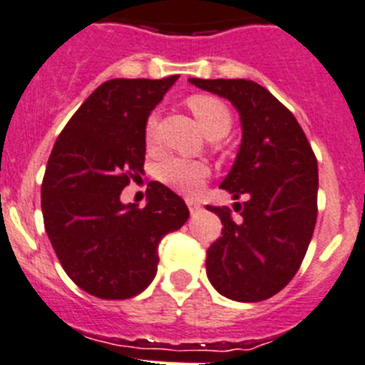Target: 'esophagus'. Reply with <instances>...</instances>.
Returning <instances> with one entry per match:
<instances>
[{"label":"esophagus","instance_id":"obj_1","mask_svg":"<svg viewBox=\"0 0 365 365\" xmlns=\"http://www.w3.org/2000/svg\"><path fill=\"white\" fill-rule=\"evenodd\" d=\"M187 207H189V210H190V214H194V212H198L200 210V202H196V200H190V198H187Z\"/></svg>","mask_w":365,"mask_h":365}]
</instances>
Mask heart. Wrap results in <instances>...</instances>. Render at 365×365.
Here are the masks:
<instances>
[{"label":"heart","mask_w":365,"mask_h":365,"mask_svg":"<svg viewBox=\"0 0 365 365\" xmlns=\"http://www.w3.org/2000/svg\"><path fill=\"white\" fill-rule=\"evenodd\" d=\"M189 108L198 118L200 125L209 136H223L232 125V115L223 101L212 95H192L189 98ZM158 129V113L148 115L144 125V136L148 144H153ZM156 176L162 183L171 189L185 194H194L202 189L203 182L209 176V167L203 162L182 158V156H165L156 165Z\"/></svg>","instance_id":"1"}]
</instances>
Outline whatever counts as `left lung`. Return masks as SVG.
Wrapping results in <instances>:
<instances>
[{
	"instance_id": "8db88e82",
	"label": "left lung",
	"mask_w": 365,
	"mask_h": 365,
	"mask_svg": "<svg viewBox=\"0 0 365 365\" xmlns=\"http://www.w3.org/2000/svg\"><path fill=\"white\" fill-rule=\"evenodd\" d=\"M229 98L241 115L243 140L221 189L241 196L234 220L229 207L207 209L223 229L207 250V275L225 297L259 302L294 279L317 221L319 167L304 131L267 88L245 79H190Z\"/></svg>"
}]
</instances>
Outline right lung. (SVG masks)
<instances>
[{
    "label": "right lung",
    "mask_w": 365,
    "mask_h": 365,
    "mask_svg": "<svg viewBox=\"0 0 365 365\" xmlns=\"http://www.w3.org/2000/svg\"><path fill=\"white\" fill-rule=\"evenodd\" d=\"M178 75L113 79L83 102L57 136L41 185V209L61 267L108 301L144 292L158 268V243L189 217L178 194L149 183L144 209L120 192L144 173V125Z\"/></svg>",
    "instance_id": "add662e5"
}]
</instances>
